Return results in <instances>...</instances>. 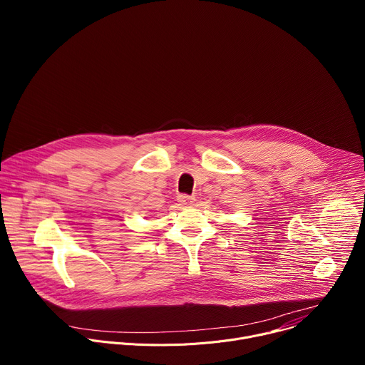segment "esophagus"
Masks as SVG:
<instances>
[{"mask_svg":"<svg viewBox=\"0 0 365 365\" xmlns=\"http://www.w3.org/2000/svg\"><path fill=\"white\" fill-rule=\"evenodd\" d=\"M178 202H180V205H190L195 202V196L190 195H179L178 196Z\"/></svg>","mask_w":365,"mask_h":365,"instance_id":"esophagus-1","label":"esophagus"}]
</instances>
